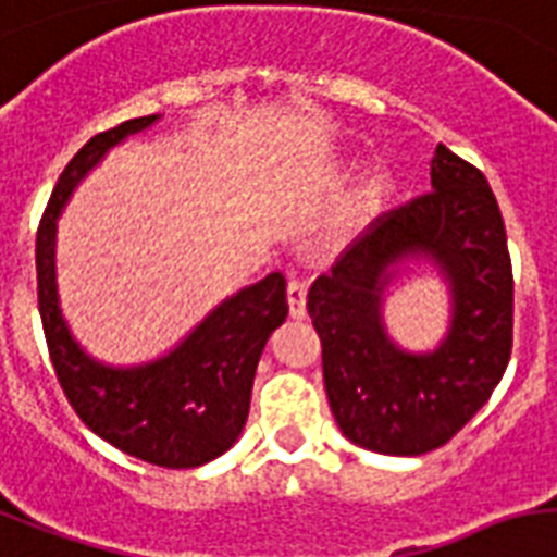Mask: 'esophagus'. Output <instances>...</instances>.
<instances>
[{"label": "esophagus", "instance_id": "esophagus-1", "mask_svg": "<svg viewBox=\"0 0 557 557\" xmlns=\"http://www.w3.org/2000/svg\"><path fill=\"white\" fill-rule=\"evenodd\" d=\"M288 311L292 318H306V283L302 280H288Z\"/></svg>", "mask_w": 557, "mask_h": 557}]
</instances>
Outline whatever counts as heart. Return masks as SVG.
Masks as SVG:
<instances>
[{"mask_svg": "<svg viewBox=\"0 0 557 557\" xmlns=\"http://www.w3.org/2000/svg\"><path fill=\"white\" fill-rule=\"evenodd\" d=\"M388 191H392V176L383 169H369L360 180H357L355 191L343 206L341 216H337V232L343 237H351L360 228L372 223V216L381 211V206L386 202Z\"/></svg>", "mask_w": 557, "mask_h": 557, "instance_id": "heart-1", "label": "heart"}]
</instances>
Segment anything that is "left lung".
Wrapping results in <instances>:
<instances>
[{
  "label": "left lung",
  "mask_w": 557,
  "mask_h": 557,
  "mask_svg": "<svg viewBox=\"0 0 557 557\" xmlns=\"http://www.w3.org/2000/svg\"><path fill=\"white\" fill-rule=\"evenodd\" d=\"M432 191L381 216L314 280L306 309L323 343L337 426L377 455H423L458 435L490 400L512 351V263L486 176L437 143ZM435 273L450 297L444 337L406 350L387 332V294Z\"/></svg>",
  "instance_id": "8db88e82"
}]
</instances>
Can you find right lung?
<instances>
[{"label": "right lung", "instance_id": "obj_1", "mask_svg": "<svg viewBox=\"0 0 557 557\" xmlns=\"http://www.w3.org/2000/svg\"><path fill=\"white\" fill-rule=\"evenodd\" d=\"M160 120L122 122L90 137L67 162L36 234V288L59 386L85 426L131 458L194 469L232 449L246 429L260 355L288 318L286 277L271 271L228 294L169 351L143 363H106L90 355L62 314L57 286V223L74 191L108 151Z\"/></svg>", "mask_w": 557, "mask_h": 557}]
</instances>
